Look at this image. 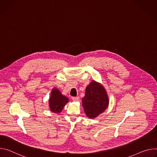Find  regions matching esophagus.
Returning a JSON list of instances; mask_svg holds the SVG:
<instances>
[{"mask_svg": "<svg viewBox=\"0 0 157 157\" xmlns=\"http://www.w3.org/2000/svg\"><path fill=\"white\" fill-rule=\"evenodd\" d=\"M72 99L75 101H79V97H72Z\"/></svg>", "mask_w": 157, "mask_h": 157, "instance_id": "esophagus-1", "label": "esophagus"}]
</instances>
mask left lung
<instances>
[{"mask_svg":"<svg viewBox=\"0 0 157 157\" xmlns=\"http://www.w3.org/2000/svg\"><path fill=\"white\" fill-rule=\"evenodd\" d=\"M109 105V98L101 83L92 81L86 88L82 98V106L89 118H95L103 113Z\"/></svg>","mask_w":157,"mask_h":157,"instance_id":"obj_1","label":"left lung"}]
</instances>
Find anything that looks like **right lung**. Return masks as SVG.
Segmentation results:
<instances>
[{
    "label": "right lung",
    "mask_w": 157,
    "mask_h": 157,
    "mask_svg": "<svg viewBox=\"0 0 157 157\" xmlns=\"http://www.w3.org/2000/svg\"><path fill=\"white\" fill-rule=\"evenodd\" d=\"M68 102L69 98L67 97L62 94L61 92L57 88H52L49 99V106L52 112L54 113H61L64 106Z\"/></svg>",
    "instance_id": "1"
}]
</instances>
